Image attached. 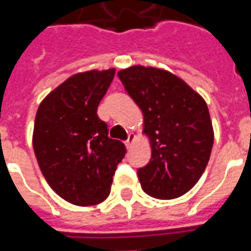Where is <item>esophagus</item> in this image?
I'll return each mask as SVG.
<instances>
[{"mask_svg":"<svg viewBox=\"0 0 251 251\" xmlns=\"http://www.w3.org/2000/svg\"><path fill=\"white\" fill-rule=\"evenodd\" d=\"M134 141H135V135H134L133 133H130L129 134V138H127V141H126V142H125L126 149H130V147L133 146Z\"/></svg>","mask_w":251,"mask_h":251,"instance_id":"obj_1","label":"esophagus"}]
</instances>
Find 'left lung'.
I'll return each instance as SVG.
<instances>
[{
  "instance_id": "8db88e82",
  "label": "left lung",
  "mask_w": 251,
  "mask_h": 251,
  "mask_svg": "<svg viewBox=\"0 0 251 251\" xmlns=\"http://www.w3.org/2000/svg\"><path fill=\"white\" fill-rule=\"evenodd\" d=\"M118 77L142 112V133L150 142V162L138 170L141 187L152 198H180L201 177L213 147L205 100L162 68L131 66Z\"/></svg>"
}]
</instances>
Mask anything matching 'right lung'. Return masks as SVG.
I'll use <instances>...</instances> for the list:
<instances>
[{
    "label": "right lung",
    "instance_id": "right-lung-1",
    "mask_svg": "<svg viewBox=\"0 0 251 251\" xmlns=\"http://www.w3.org/2000/svg\"><path fill=\"white\" fill-rule=\"evenodd\" d=\"M116 70L72 75L46 96L36 110L32 147L49 185L66 201L97 205L110 194L125 145L108 137L97 106Z\"/></svg>",
    "mask_w": 251,
    "mask_h": 251
}]
</instances>
